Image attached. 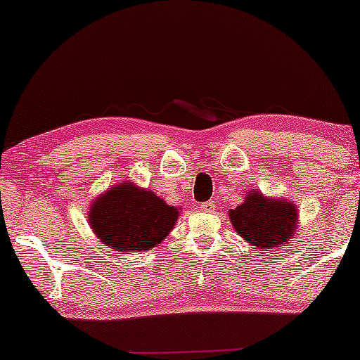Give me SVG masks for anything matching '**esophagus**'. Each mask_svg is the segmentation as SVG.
I'll return each instance as SVG.
<instances>
[{
  "mask_svg": "<svg viewBox=\"0 0 360 360\" xmlns=\"http://www.w3.org/2000/svg\"><path fill=\"white\" fill-rule=\"evenodd\" d=\"M200 210L205 211V213H213V211H214V203H211V201H205V203L200 205Z\"/></svg>",
  "mask_w": 360,
  "mask_h": 360,
  "instance_id": "esophagus-1",
  "label": "esophagus"
}]
</instances>
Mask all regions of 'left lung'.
Listing matches in <instances>:
<instances>
[{
	"mask_svg": "<svg viewBox=\"0 0 360 360\" xmlns=\"http://www.w3.org/2000/svg\"><path fill=\"white\" fill-rule=\"evenodd\" d=\"M236 233L257 249L272 250L287 244L297 231L298 210L287 200L265 198L262 193H249L244 203L229 210Z\"/></svg>",
	"mask_w": 360,
	"mask_h": 360,
	"instance_id": "obj_1",
	"label": "left lung"
}]
</instances>
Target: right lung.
Here are the masks:
<instances>
[{"label": "right lung", "mask_w": 360, "mask_h": 360, "mask_svg": "<svg viewBox=\"0 0 360 360\" xmlns=\"http://www.w3.org/2000/svg\"><path fill=\"white\" fill-rule=\"evenodd\" d=\"M90 226L108 248L121 252L154 249L174 229L179 210L154 191L136 188L131 181L108 190L90 210Z\"/></svg>", "instance_id": "add662e5"}]
</instances>
